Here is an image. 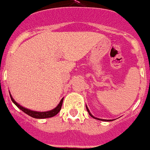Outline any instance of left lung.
I'll list each match as a JSON object with an SVG mask.
<instances>
[{
	"mask_svg": "<svg viewBox=\"0 0 150 150\" xmlns=\"http://www.w3.org/2000/svg\"><path fill=\"white\" fill-rule=\"evenodd\" d=\"M86 110H87V111H88V114H89V115L91 116L92 117H93V118H95V119H98V120H101V121H105V120H102V119H99V118H97V117H93V116L92 115L91 113H90V112H89V110H88V107L86 106ZM108 121H109V120H108Z\"/></svg>",
	"mask_w": 150,
	"mask_h": 150,
	"instance_id": "1",
	"label": "left lung"
}]
</instances>
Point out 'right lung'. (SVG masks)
Returning a JSON list of instances; mask_svg holds the SVG:
<instances>
[{"label":"right lung","mask_w":150,"mask_h":150,"mask_svg":"<svg viewBox=\"0 0 150 150\" xmlns=\"http://www.w3.org/2000/svg\"><path fill=\"white\" fill-rule=\"evenodd\" d=\"M10 98L12 101L19 108L20 110H22L23 112H25L26 114H28V115H29L30 117H34V118H48V117H52L53 116L57 115V114L60 112L61 109H62V103H63V99H62V100H61V102L59 103L58 105L56 107L55 109H53L52 110L47 111V112H36V111H32V110H28V109H25V108H24V107L21 106L19 104H17V102L13 100V98H12L11 95Z\"/></svg>","instance_id":"add662e5"}]
</instances>
